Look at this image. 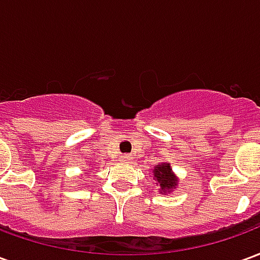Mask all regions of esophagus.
Segmentation results:
<instances>
[{
	"label": "esophagus",
	"mask_w": 260,
	"mask_h": 260,
	"mask_svg": "<svg viewBox=\"0 0 260 260\" xmlns=\"http://www.w3.org/2000/svg\"><path fill=\"white\" fill-rule=\"evenodd\" d=\"M129 156H128V154H122V156H121V157H119V161H121V163H129Z\"/></svg>",
	"instance_id": "esophagus-1"
}]
</instances>
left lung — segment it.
<instances>
[{"label": "left lung", "instance_id": "8db88e82", "mask_svg": "<svg viewBox=\"0 0 260 260\" xmlns=\"http://www.w3.org/2000/svg\"><path fill=\"white\" fill-rule=\"evenodd\" d=\"M152 173L154 180L157 181V185L160 186L158 192L161 195H169L178 186V177L173 171L171 164L167 161H161L157 166H154Z\"/></svg>", "mask_w": 260, "mask_h": 260}]
</instances>
